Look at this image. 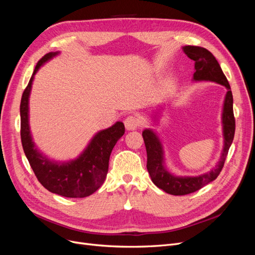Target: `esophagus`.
<instances>
[{
    "instance_id": "obj_1",
    "label": "esophagus",
    "mask_w": 255,
    "mask_h": 255,
    "mask_svg": "<svg viewBox=\"0 0 255 255\" xmlns=\"http://www.w3.org/2000/svg\"><path fill=\"white\" fill-rule=\"evenodd\" d=\"M125 125H126V128H127L128 129H135V128H137L138 127H140L141 120H140L139 117H137V116L130 115V116H128V117L126 118Z\"/></svg>"
}]
</instances>
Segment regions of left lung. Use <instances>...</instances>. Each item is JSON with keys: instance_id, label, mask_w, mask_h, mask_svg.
Masks as SVG:
<instances>
[{"instance_id": "obj_1", "label": "left lung", "mask_w": 255, "mask_h": 255, "mask_svg": "<svg viewBox=\"0 0 255 255\" xmlns=\"http://www.w3.org/2000/svg\"><path fill=\"white\" fill-rule=\"evenodd\" d=\"M187 56L195 60L194 73L195 81H212L223 85L228 89L225 106H223V135H225V148L218 165L211 172L194 176V177H179L169 173L163 165V149L157 136L151 129H144L142 132L143 141L146 150V169L151 176L152 182L167 194L173 196H184L192 194L211 183L221 172L225 161L228 156L229 149L233 142L235 134V117L233 112V95L231 91L230 84L222 72L221 67L213 54L197 45H186L183 48Z\"/></svg>"}]
</instances>
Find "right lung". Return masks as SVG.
Wrapping results in <instances>:
<instances>
[{
  "mask_svg": "<svg viewBox=\"0 0 255 255\" xmlns=\"http://www.w3.org/2000/svg\"><path fill=\"white\" fill-rule=\"evenodd\" d=\"M56 54L52 52L45 54L38 61L32 78L23 91L20 104L21 142L37 180L44 188L67 198H85L94 194L105 181L111 153L116 142L125 134L126 128L122 122H117L99 132L82 155L67 164L53 163L36 150L28 127V96L38 69Z\"/></svg>",
  "mask_w": 255,
  "mask_h": 255,
  "instance_id": "1",
  "label": "right lung"
}]
</instances>
